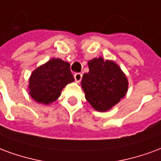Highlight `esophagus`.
<instances>
[{"mask_svg":"<svg viewBox=\"0 0 161 161\" xmlns=\"http://www.w3.org/2000/svg\"><path fill=\"white\" fill-rule=\"evenodd\" d=\"M82 77H83V75L81 73H75L74 74V78H75V81L77 82V83H79L81 80H82Z\"/></svg>","mask_w":161,"mask_h":161,"instance_id":"esophagus-1","label":"esophagus"}]
</instances>
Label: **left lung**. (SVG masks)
Returning <instances> with one entry per match:
<instances>
[{"instance_id": "obj_1", "label": "left lung", "mask_w": 161, "mask_h": 161, "mask_svg": "<svg viewBox=\"0 0 161 161\" xmlns=\"http://www.w3.org/2000/svg\"><path fill=\"white\" fill-rule=\"evenodd\" d=\"M88 73L82 78L85 97L97 111H106L124 97L128 80L120 67L113 61L98 58L89 61Z\"/></svg>"}]
</instances>
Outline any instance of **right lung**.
<instances>
[{
    "label": "right lung",
    "instance_id": "add662e5",
    "mask_svg": "<svg viewBox=\"0 0 161 161\" xmlns=\"http://www.w3.org/2000/svg\"><path fill=\"white\" fill-rule=\"evenodd\" d=\"M73 81L70 64L59 58H53L32 73L29 93L38 103L49 104L59 97L66 84Z\"/></svg>",
    "mask_w": 161,
    "mask_h": 161
}]
</instances>
